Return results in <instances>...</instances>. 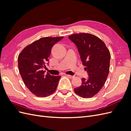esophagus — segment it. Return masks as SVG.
<instances>
[{
  "label": "esophagus",
  "instance_id": "1",
  "mask_svg": "<svg viewBox=\"0 0 131 131\" xmlns=\"http://www.w3.org/2000/svg\"><path fill=\"white\" fill-rule=\"evenodd\" d=\"M66 76L67 77H68L69 78H70V79H72V78H73L74 77V76H72V75H68V74H67L66 75Z\"/></svg>",
  "mask_w": 131,
  "mask_h": 131
}]
</instances>
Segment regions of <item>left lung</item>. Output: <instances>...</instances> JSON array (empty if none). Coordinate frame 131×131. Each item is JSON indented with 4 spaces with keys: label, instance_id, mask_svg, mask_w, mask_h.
I'll use <instances>...</instances> for the list:
<instances>
[{
    "label": "left lung",
    "instance_id": "left-lung-1",
    "mask_svg": "<svg viewBox=\"0 0 131 131\" xmlns=\"http://www.w3.org/2000/svg\"><path fill=\"white\" fill-rule=\"evenodd\" d=\"M68 38L76 45L89 76L81 79V85L74 91L82 98H91L101 90L108 76L110 52L104 42L93 34H74Z\"/></svg>",
    "mask_w": 131,
    "mask_h": 131
}]
</instances>
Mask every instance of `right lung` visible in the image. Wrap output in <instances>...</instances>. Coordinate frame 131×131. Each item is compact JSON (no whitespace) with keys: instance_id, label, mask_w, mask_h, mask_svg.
<instances>
[{"instance_id":"obj_1","label":"right lung","mask_w":131,"mask_h":131,"mask_svg":"<svg viewBox=\"0 0 131 131\" xmlns=\"http://www.w3.org/2000/svg\"><path fill=\"white\" fill-rule=\"evenodd\" d=\"M63 38L44 37L28 45L19 53L18 67L25 85L30 92L39 97L50 96L56 91L60 76L45 74V64L53 46Z\"/></svg>"}]
</instances>
